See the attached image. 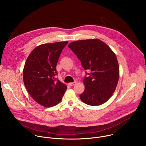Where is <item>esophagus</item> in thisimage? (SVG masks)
Instances as JSON below:
<instances>
[{
	"label": "esophagus",
	"mask_w": 146,
	"mask_h": 146,
	"mask_svg": "<svg viewBox=\"0 0 146 146\" xmlns=\"http://www.w3.org/2000/svg\"><path fill=\"white\" fill-rule=\"evenodd\" d=\"M76 83V81H74L73 82H70V83H69V85L70 86H73L75 85Z\"/></svg>",
	"instance_id": "34e87169"
}]
</instances>
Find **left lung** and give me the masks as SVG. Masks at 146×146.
<instances>
[{
    "instance_id": "left-lung-1",
    "label": "left lung",
    "mask_w": 146,
    "mask_h": 146,
    "mask_svg": "<svg viewBox=\"0 0 146 146\" xmlns=\"http://www.w3.org/2000/svg\"><path fill=\"white\" fill-rule=\"evenodd\" d=\"M68 47L81 61L88 77L83 82L85 90L80 95L81 100L90 106L105 103L115 90L119 79L118 63L115 53L99 39L78 40Z\"/></svg>"
}]
</instances>
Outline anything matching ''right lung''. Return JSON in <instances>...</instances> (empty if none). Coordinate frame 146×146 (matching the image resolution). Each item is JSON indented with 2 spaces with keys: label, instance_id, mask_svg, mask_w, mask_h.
<instances>
[{
  "label": "right lung",
  "instance_id": "obj_1",
  "mask_svg": "<svg viewBox=\"0 0 146 146\" xmlns=\"http://www.w3.org/2000/svg\"><path fill=\"white\" fill-rule=\"evenodd\" d=\"M68 41L41 44L29 55L23 70L24 85L32 98L46 108L55 106L63 97L67 86L56 79V64Z\"/></svg>",
  "mask_w": 146,
  "mask_h": 146
}]
</instances>
